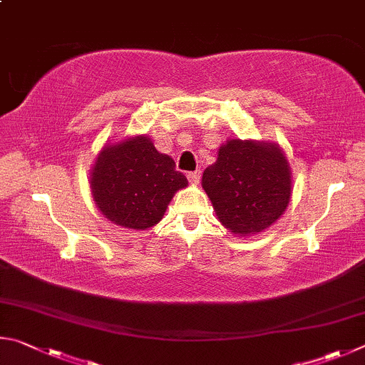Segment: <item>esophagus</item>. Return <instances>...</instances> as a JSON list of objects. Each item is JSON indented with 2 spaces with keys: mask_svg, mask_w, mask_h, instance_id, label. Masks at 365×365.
<instances>
[{
  "mask_svg": "<svg viewBox=\"0 0 365 365\" xmlns=\"http://www.w3.org/2000/svg\"><path fill=\"white\" fill-rule=\"evenodd\" d=\"M187 179H189L190 184L197 186V184H199V181H200V171H190L187 175Z\"/></svg>",
  "mask_w": 365,
  "mask_h": 365,
  "instance_id": "1",
  "label": "esophagus"
}]
</instances>
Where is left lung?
<instances>
[{
    "label": "left lung",
    "instance_id": "1",
    "mask_svg": "<svg viewBox=\"0 0 365 365\" xmlns=\"http://www.w3.org/2000/svg\"><path fill=\"white\" fill-rule=\"evenodd\" d=\"M202 187L221 225L247 237L263 232L284 215L292 197V170L276 143L229 139L203 171Z\"/></svg>",
    "mask_w": 365,
    "mask_h": 365
}]
</instances>
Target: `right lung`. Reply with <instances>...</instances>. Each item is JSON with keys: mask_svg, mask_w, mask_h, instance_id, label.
Returning <instances> with one entry per match:
<instances>
[{"mask_svg": "<svg viewBox=\"0 0 365 365\" xmlns=\"http://www.w3.org/2000/svg\"><path fill=\"white\" fill-rule=\"evenodd\" d=\"M175 160L145 134L107 143L96 157L89 187L99 212L113 225L145 231L162 221L173 195L187 187Z\"/></svg>", "mask_w": 365, "mask_h": 365, "instance_id": "1", "label": "right lung"}]
</instances>
